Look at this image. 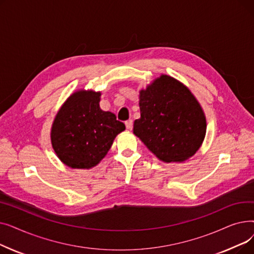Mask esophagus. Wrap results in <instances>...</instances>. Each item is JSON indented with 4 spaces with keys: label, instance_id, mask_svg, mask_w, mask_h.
I'll return each mask as SVG.
<instances>
[{
    "label": "esophagus",
    "instance_id": "esophagus-1",
    "mask_svg": "<svg viewBox=\"0 0 254 254\" xmlns=\"http://www.w3.org/2000/svg\"><path fill=\"white\" fill-rule=\"evenodd\" d=\"M126 127L127 129H130L132 127V120L131 119H128L126 122Z\"/></svg>",
    "mask_w": 254,
    "mask_h": 254
}]
</instances>
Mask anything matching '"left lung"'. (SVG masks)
Listing matches in <instances>:
<instances>
[{
	"mask_svg": "<svg viewBox=\"0 0 254 254\" xmlns=\"http://www.w3.org/2000/svg\"><path fill=\"white\" fill-rule=\"evenodd\" d=\"M141 117L134 134L161 161L183 162L202 145L206 118L190 90L176 79L162 75L140 91Z\"/></svg>",
	"mask_w": 254,
	"mask_h": 254,
	"instance_id": "obj_1",
	"label": "left lung"
}]
</instances>
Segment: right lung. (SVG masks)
I'll list each match as a JSON object with an SVG mask.
<instances>
[{"mask_svg":"<svg viewBox=\"0 0 254 254\" xmlns=\"http://www.w3.org/2000/svg\"><path fill=\"white\" fill-rule=\"evenodd\" d=\"M100 92L78 91L59 111L51 129V143L61 161L71 168L98 165L115 137L126 129L112 112L100 108Z\"/></svg>","mask_w":254,"mask_h":254,"instance_id":"1","label":"right lung"}]
</instances>
